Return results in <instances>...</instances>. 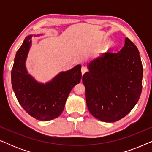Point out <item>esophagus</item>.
Listing matches in <instances>:
<instances>
[{"label": "esophagus", "instance_id": "1", "mask_svg": "<svg viewBox=\"0 0 152 152\" xmlns=\"http://www.w3.org/2000/svg\"><path fill=\"white\" fill-rule=\"evenodd\" d=\"M88 71V68H87L86 66H82V73L84 74L85 72Z\"/></svg>", "mask_w": 152, "mask_h": 152}]
</instances>
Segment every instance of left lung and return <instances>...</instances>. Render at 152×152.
I'll return each instance as SVG.
<instances>
[{
    "mask_svg": "<svg viewBox=\"0 0 152 152\" xmlns=\"http://www.w3.org/2000/svg\"><path fill=\"white\" fill-rule=\"evenodd\" d=\"M117 53L110 50L93 60L84 74L86 100L91 115L113 122L127 115L140 98L142 64L136 45L128 38Z\"/></svg>",
    "mask_w": 152,
    "mask_h": 152,
    "instance_id": "left-lung-1",
    "label": "left lung"
}]
</instances>
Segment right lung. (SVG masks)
<instances>
[{"label": "right lung", "mask_w": 152, "mask_h": 152, "mask_svg": "<svg viewBox=\"0 0 152 152\" xmlns=\"http://www.w3.org/2000/svg\"><path fill=\"white\" fill-rule=\"evenodd\" d=\"M31 37H26L16 54L11 73L12 88L18 102L29 115L41 121H48L59 117L64 111L70 92L82 79V66L61 72L45 84L37 82L25 66Z\"/></svg>", "instance_id": "1"}]
</instances>
